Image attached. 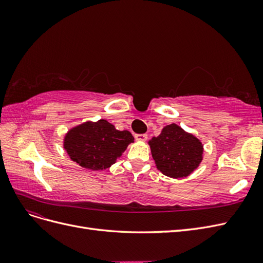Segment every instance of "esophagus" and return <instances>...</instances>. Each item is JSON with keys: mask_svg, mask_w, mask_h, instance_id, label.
<instances>
[{"mask_svg": "<svg viewBox=\"0 0 263 263\" xmlns=\"http://www.w3.org/2000/svg\"><path fill=\"white\" fill-rule=\"evenodd\" d=\"M135 138H136V140H138V141H146L148 136L146 134H137V135H135Z\"/></svg>", "mask_w": 263, "mask_h": 263, "instance_id": "obj_1", "label": "esophagus"}]
</instances>
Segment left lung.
<instances>
[{
  "mask_svg": "<svg viewBox=\"0 0 263 263\" xmlns=\"http://www.w3.org/2000/svg\"><path fill=\"white\" fill-rule=\"evenodd\" d=\"M148 144L158 170L173 179L190 176L203 160L201 140L177 124L163 127L161 134Z\"/></svg>",
  "mask_w": 263,
  "mask_h": 263,
  "instance_id": "left-lung-1",
  "label": "left lung"
}]
</instances>
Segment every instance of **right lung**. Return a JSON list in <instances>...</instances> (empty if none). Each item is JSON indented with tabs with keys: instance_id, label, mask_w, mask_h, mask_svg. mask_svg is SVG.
Wrapping results in <instances>:
<instances>
[{
	"instance_id": "add662e5",
	"label": "right lung",
	"mask_w": 263,
	"mask_h": 263,
	"mask_svg": "<svg viewBox=\"0 0 263 263\" xmlns=\"http://www.w3.org/2000/svg\"><path fill=\"white\" fill-rule=\"evenodd\" d=\"M132 142L134 137L128 130H117L106 119H100L71 128L63 139V148L79 165L99 171L114 164Z\"/></svg>"
}]
</instances>
